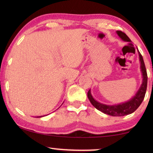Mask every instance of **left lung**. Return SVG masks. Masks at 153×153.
I'll list each match as a JSON object with an SVG mask.
<instances>
[{
	"label": "left lung",
	"mask_w": 153,
	"mask_h": 153,
	"mask_svg": "<svg viewBox=\"0 0 153 153\" xmlns=\"http://www.w3.org/2000/svg\"><path fill=\"white\" fill-rule=\"evenodd\" d=\"M116 32H117V35L120 36L122 40L125 41V42H131L128 36L124 32H121V31H117ZM138 51L139 54L140 61V69L143 79H142L141 86L140 87L138 92H136L135 96L131 99L128 100V102L115 105H107L97 101L92 97L90 90H89V91L88 92V98L91 104L97 109L101 111V112L104 113L105 114H107V115L111 116H115V117L116 116H118L119 117V116H124L134 113L139 107V106L141 105V103L143 101L144 98L145 94H146L148 77H147L146 69V67H145L143 58H142L141 54L140 53L139 51Z\"/></svg>",
	"instance_id": "left-lung-1"
}]
</instances>
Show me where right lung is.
<instances>
[{
	"label": "right lung",
	"instance_id": "obj_1",
	"mask_svg": "<svg viewBox=\"0 0 153 153\" xmlns=\"http://www.w3.org/2000/svg\"><path fill=\"white\" fill-rule=\"evenodd\" d=\"M41 117H42V116H41Z\"/></svg>",
	"mask_w": 153,
	"mask_h": 153
}]
</instances>
